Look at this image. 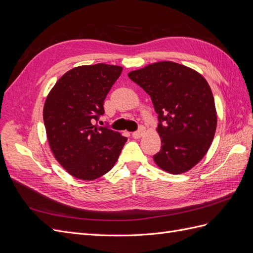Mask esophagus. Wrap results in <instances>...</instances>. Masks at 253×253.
I'll return each instance as SVG.
<instances>
[{
	"mask_svg": "<svg viewBox=\"0 0 253 253\" xmlns=\"http://www.w3.org/2000/svg\"><path fill=\"white\" fill-rule=\"evenodd\" d=\"M144 131H145L144 126H139V128L137 129V131H135V132L132 134V136L134 137L135 139H138V138H140V137L143 135Z\"/></svg>",
	"mask_w": 253,
	"mask_h": 253,
	"instance_id": "obj_1",
	"label": "esophagus"
}]
</instances>
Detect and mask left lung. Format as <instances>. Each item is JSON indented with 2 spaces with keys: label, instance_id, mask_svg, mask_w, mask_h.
<instances>
[{
  "label": "left lung",
  "instance_id": "obj_1",
  "mask_svg": "<svg viewBox=\"0 0 253 253\" xmlns=\"http://www.w3.org/2000/svg\"><path fill=\"white\" fill-rule=\"evenodd\" d=\"M128 78L150 95L158 114L162 148L153 156L156 165L172 174L192 169L208 152L217 125L208 82L192 68L171 61L133 71Z\"/></svg>",
  "mask_w": 253,
  "mask_h": 253
}]
</instances>
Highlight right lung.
Masks as SVG:
<instances>
[{
    "label": "right lung",
    "mask_w": 253,
    "mask_h": 253,
    "mask_svg": "<svg viewBox=\"0 0 253 253\" xmlns=\"http://www.w3.org/2000/svg\"><path fill=\"white\" fill-rule=\"evenodd\" d=\"M122 67L98 63L65 73L51 88L43 120L53 156L74 177L94 180L116 164L126 137L95 121Z\"/></svg>",
    "instance_id": "right-lung-1"
}]
</instances>
